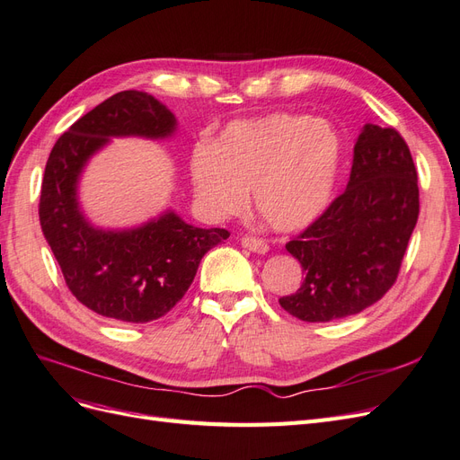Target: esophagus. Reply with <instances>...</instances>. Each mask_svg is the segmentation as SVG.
<instances>
[{
  "mask_svg": "<svg viewBox=\"0 0 460 460\" xmlns=\"http://www.w3.org/2000/svg\"><path fill=\"white\" fill-rule=\"evenodd\" d=\"M242 245H243L245 249H249V252L259 253V255H264V253L269 252L267 242L261 240V238H253V235H243V238H242Z\"/></svg>",
  "mask_w": 460,
  "mask_h": 460,
  "instance_id": "obj_1",
  "label": "esophagus"
}]
</instances>
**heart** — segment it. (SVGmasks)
<instances>
[{
  "instance_id": "b5f03b06",
  "label": "heart",
  "mask_w": 460,
  "mask_h": 460,
  "mask_svg": "<svg viewBox=\"0 0 460 460\" xmlns=\"http://www.w3.org/2000/svg\"><path fill=\"white\" fill-rule=\"evenodd\" d=\"M341 157V134L330 120L282 111L234 122L217 144L193 146L190 178L213 218L240 215L253 190L261 218L274 230L296 232L326 211Z\"/></svg>"
}]
</instances>
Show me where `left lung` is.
Here are the masks:
<instances>
[{
	"mask_svg": "<svg viewBox=\"0 0 460 460\" xmlns=\"http://www.w3.org/2000/svg\"><path fill=\"white\" fill-rule=\"evenodd\" d=\"M419 220V178L395 128L365 124L345 191L286 243L303 267L282 309L305 323H330L365 311L397 280Z\"/></svg>",
	"mask_w": 460,
	"mask_h": 460,
	"instance_id": "obj_1",
	"label": "left lung"
}]
</instances>
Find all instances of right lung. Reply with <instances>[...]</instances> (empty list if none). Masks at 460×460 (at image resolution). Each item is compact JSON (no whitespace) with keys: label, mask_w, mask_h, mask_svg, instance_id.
<instances>
[{"label":"right lung","mask_w":460,"mask_h":460,"mask_svg":"<svg viewBox=\"0 0 460 460\" xmlns=\"http://www.w3.org/2000/svg\"><path fill=\"white\" fill-rule=\"evenodd\" d=\"M176 119L155 97L127 90L78 119L46 163L40 225L71 294L86 307L119 323L144 324L169 313L184 297L203 255L225 242V228H196L174 211L142 226L95 228L80 211L78 180L111 137L163 140Z\"/></svg>","instance_id":"right-lung-1"}]
</instances>
